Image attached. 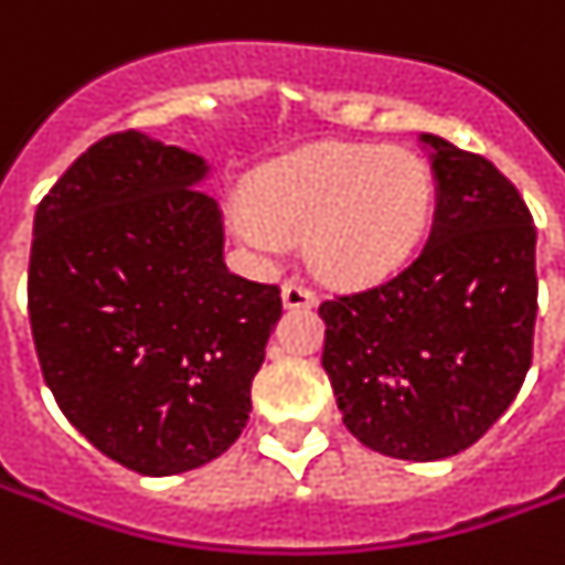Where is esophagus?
<instances>
[{
    "label": "esophagus",
    "instance_id": "1",
    "mask_svg": "<svg viewBox=\"0 0 565 565\" xmlns=\"http://www.w3.org/2000/svg\"><path fill=\"white\" fill-rule=\"evenodd\" d=\"M284 309H311L318 302V296L311 294L309 287H302L299 281H287L281 287Z\"/></svg>",
    "mask_w": 565,
    "mask_h": 565
}]
</instances>
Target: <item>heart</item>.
Here are the masks:
<instances>
[{"label":"heart","instance_id":"1","mask_svg":"<svg viewBox=\"0 0 565 565\" xmlns=\"http://www.w3.org/2000/svg\"><path fill=\"white\" fill-rule=\"evenodd\" d=\"M431 211V168L416 152L318 143L259 168L247 201L232 207V228L263 259L306 238L323 281L366 287L416 254Z\"/></svg>","mask_w":565,"mask_h":565}]
</instances>
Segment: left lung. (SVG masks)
I'll list each match as a JSON object with an SVG mask.
<instances>
[{
  "instance_id": "8db88e82",
  "label": "left lung",
  "mask_w": 565,
  "mask_h": 565,
  "mask_svg": "<svg viewBox=\"0 0 565 565\" xmlns=\"http://www.w3.org/2000/svg\"><path fill=\"white\" fill-rule=\"evenodd\" d=\"M434 177L428 244L392 281L321 302V364L364 447L406 461L477 444L520 392L539 311L535 226L483 156L419 134Z\"/></svg>"
}]
</instances>
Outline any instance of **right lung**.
<instances>
[{
	"mask_svg": "<svg viewBox=\"0 0 565 565\" xmlns=\"http://www.w3.org/2000/svg\"><path fill=\"white\" fill-rule=\"evenodd\" d=\"M211 164L149 134L104 137L35 207L30 323L61 413L146 477L223 456L281 318L275 284L232 275Z\"/></svg>",
	"mask_w": 565,
	"mask_h": 565,
	"instance_id": "obj_1",
	"label": "right lung"
}]
</instances>
